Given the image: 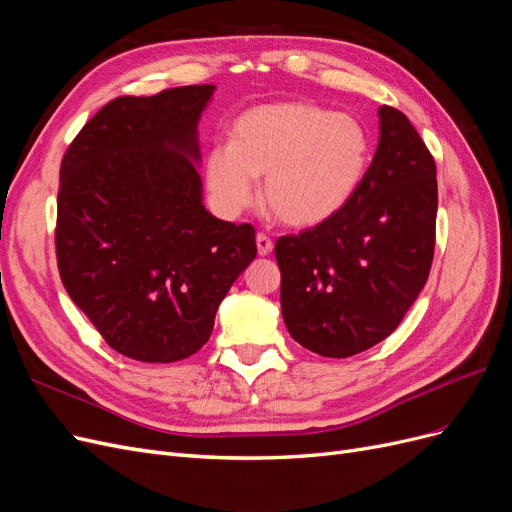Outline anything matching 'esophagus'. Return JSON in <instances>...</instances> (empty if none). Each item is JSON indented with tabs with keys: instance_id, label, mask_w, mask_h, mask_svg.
<instances>
[{
	"instance_id": "esophagus-1",
	"label": "esophagus",
	"mask_w": 512,
	"mask_h": 512,
	"mask_svg": "<svg viewBox=\"0 0 512 512\" xmlns=\"http://www.w3.org/2000/svg\"><path fill=\"white\" fill-rule=\"evenodd\" d=\"M256 247H258V254L260 256H269L271 250H273V241H271V237L265 235V232H258V235H256Z\"/></svg>"
}]
</instances>
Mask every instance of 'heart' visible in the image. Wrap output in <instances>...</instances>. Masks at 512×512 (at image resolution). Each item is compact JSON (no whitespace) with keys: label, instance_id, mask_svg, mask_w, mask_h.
I'll use <instances>...</instances> for the list:
<instances>
[{"label":"heart","instance_id":"b5f03b06","mask_svg":"<svg viewBox=\"0 0 512 512\" xmlns=\"http://www.w3.org/2000/svg\"><path fill=\"white\" fill-rule=\"evenodd\" d=\"M369 164V138L352 115L307 102H277L245 111L230 145L207 153L205 181L224 215L256 198L265 175L267 207L288 226H316L344 209Z\"/></svg>","mask_w":512,"mask_h":512}]
</instances>
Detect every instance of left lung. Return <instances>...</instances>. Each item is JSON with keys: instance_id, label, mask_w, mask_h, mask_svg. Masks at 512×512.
Returning a JSON list of instances; mask_svg holds the SVG:
<instances>
[{"instance_id": "obj_1", "label": "left lung", "mask_w": 512, "mask_h": 512, "mask_svg": "<svg viewBox=\"0 0 512 512\" xmlns=\"http://www.w3.org/2000/svg\"><path fill=\"white\" fill-rule=\"evenodd\" d=\"M380 141L333 218L275 243L294 342L346 359L389 337L423 290L436 247V162L410 119L380 106Z\"/></svg>"}]
</instances>
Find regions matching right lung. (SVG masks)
<instances>
[{
    "label": "right lung",
    "mask_w": 512,
    "mask_h": 512,
    "mask_svg": "<svg viewBox=\"0 0 512 512\" xmlns=\"http://www.w3.org/2000/svg\"><path fill=\"white\" fill-rule=\"evenodd\" d=\"M215 85L121 96L91 117L59 168L61 284L104 342L143 363L188 359L256 258L252 224L203 207L196 126Z\"/></svg>",
    "instance_id": "right-lung-1"
}]
</instances>
